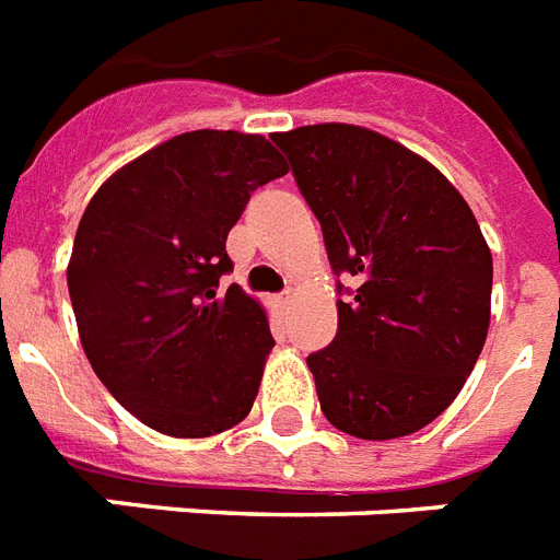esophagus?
Instances as JSON below:
<instances>
[{"instance_id": "esophagus-1", "label": "esophagus", "mask_w": 560, "mask_h": 560, "mask_svg": "<svg viewBox=\"0 0 560 560\" xmlns=\"http://www.w3.org/2000/svg\"><path fill=\"white\" fill-rule=\"evenodd\" d=\"M290 290H284V293H279V296H272V307H279V311H284V307L290 305Z\"/></svg>"}]
</instances>
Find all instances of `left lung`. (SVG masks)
Listing matches in <instances>:
<instances>
[{
  "mask_svg": "<svg viewBox=\"0 0 560 560\" xmlns=\"http://www.w3.org/2000/svg\"><path fill=\"white\" fill-rule=\"evenodd\" d=\"M319 220L337 281V337L314 351L325 418L358 439H398L451 407L491 319V249L462 194L427 160L354 125L276 133Z\"/></svg>",
  "mask_w": 560,
  "mask_h": 560,
  "instance_id": "1",
  "label": "left lung"
}]
</instances>
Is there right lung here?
<instances>
[{
	"label": "right lung",
	"instance_id": "obj_1",
	"mask_svg": "<svg viewBox=\"0 0 560 560\" xmlns=\"http://www.w3.org/2000/svg\"><path fill=\"white\" fill-rule=\"evenodd\" d=\"M284 174L264 136L194 130L116 171L83 211L66 270L81 346L142 424L206 439L249 416L276 340L264 307L220 279L249 194Z\"/></svg>",
	"mask_w": 560,
	"mask_h": 560
}]
</instances>
